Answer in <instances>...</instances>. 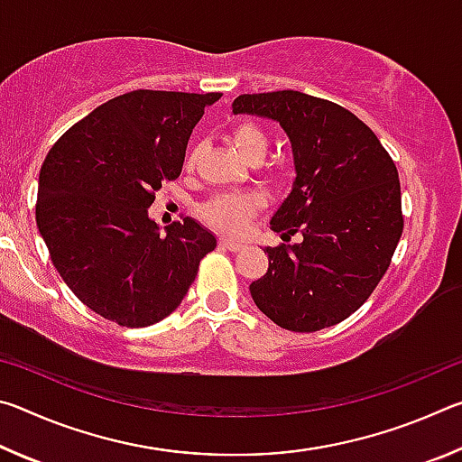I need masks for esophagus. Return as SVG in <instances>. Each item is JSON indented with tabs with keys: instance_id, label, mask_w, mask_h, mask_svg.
Returning a JSON list of instances; mask_svg holds the SVG:
<instances>
[{
	"instance_id": "esophagus-1",
	"label": "esophagus",
	"mask_w": 462,
	"mask_h": 462,
	"mask_svg": "<svg viewBox=\"0 0 462 462\" xmlns=\"http://www.w3.org/2000/svg\"><path fill=\"white\" fill-rule=\"evenodd\" d=\"M220 246L226 248V250H232V253H238V250H242L240 242L230 240V238H220Z\"/></svg>"
}]
</instances>
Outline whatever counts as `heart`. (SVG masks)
Segmentation results:
<instances>
[{
    "label": "heart",
    "instance_id": "b5f03b06",
    "mask_svg": "<svg viewBox=\"0 0 462 462\" xmlns=\"http://www.w3.org/2000/svg\"><path fill=\"white\" fill-rule=\"evenodd\" d=\"M232 144L240 152V156H245L248 161L256 154L267 152L269 136L264 134V130L259 124L240 122L232 130ZM195 161H198V151L189 154L187 169H193ZM263 206L264 199L259 193H224L216 195L212 201H208L201 209V216L217 230L240 234L245 232L248 222L261 212Z\"/></svg>",
    "mask_w": 462,
    "mask_h": 462
}]
</instances>
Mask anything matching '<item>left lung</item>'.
<instances>
[{"label": "left lung", "instance_id": "8db88e82", "mask_svg": "<svg viewBox=\"0 0 462 462\" xmlns=\"http://www.w3.org/2000/svg\"><path fill=\"white\" fill-rule=\"evenodd\" d=\"M232 112L279 122L295 165L271 228L301 240L264 246L269 271L250 283L256 308L291 332L342 322L369 300L402 238L395 162L353 112L308 93H246Z\"/></svg>", "mask_w": 462, "mask_h": 462}]
</instances>
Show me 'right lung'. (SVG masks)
<instances>
[{
	"label": "right lung",
	"mask_w": 462,
	"mask_h": 462,
	"mask_svg": "<svg viewBox=\"0 0 462 462\" xmlns=\"http://www.w3.org/2000/svg\"><path fill=\"white\" fill-rule=\"evenodd\" d=\"M222 93L138 89L93 109L46 154L36 224L54 269L101 318L126 328L179 308L216 236L193 217L159 226L154 191L181 175L203 109Z\"/></svg>",
	"instance_id": "1"
}]
</instances>
